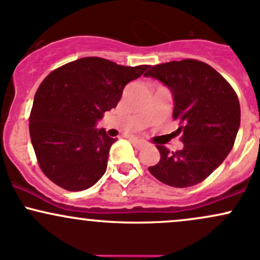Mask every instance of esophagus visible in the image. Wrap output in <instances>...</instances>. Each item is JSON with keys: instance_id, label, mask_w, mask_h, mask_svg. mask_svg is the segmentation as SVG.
I'll return each instance as SVG.
<instances>
[{"instance_id": "obj_1", "label": "esophagus", "mask_w": 260, "mask_h": 260, "mask_svg": "<svg viewBox=\"0 0 260 260\" xmlns=\"http://www.w3.org/2000/svg\"><path fill=\"white\" fill-rule=\"evenodd\" d=\"M131 143L133 144V147H135L136 149H142V148L145 147V143L143 141H139V139H136V138L131 139Z\"/></svg>"}]
</instances>
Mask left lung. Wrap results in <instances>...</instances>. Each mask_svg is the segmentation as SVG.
Here are the masks:
<instances>
[{
  "label": "left lung",
  "mask_w": 260,
  "mask_h": 260,
  "mask_svg": "<svg viewBox=\"0 0 260 260\" xmlns=\"http://www.w3.org/2000/svg\"><path fill=\"white\" fill-rule=\"evenodd\" d=\"M145 78L170 90L174 118H180L182 149L170 153L156 145L160 160L149 167L159 181L173 187L200 184L215 172L235 144L241 107L235 90L206 62L193 59L154 65Z\"/></svg>",
  "instance_id": "8db88e82"
}]
</instances>
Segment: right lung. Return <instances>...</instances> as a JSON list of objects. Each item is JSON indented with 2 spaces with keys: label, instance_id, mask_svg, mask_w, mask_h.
Here are the masks:
<instances>
[{
  "label": "right lung",
  "instance_id": "obj_1",
  "mask_svg": "<svg viewBox=\"0 0 260 260\" xmlns=\"http://www.w3.org/2000/svg\"><path fill=\"white\" fill-rule=\"evenodd\" d=\"M149 68L87 56L62 65L43 80L34 96L29 133L48 179L65 190L81 191L102 178L116 139L96 124L117 106L125 85Z\"/></svg>",
  "mask_w": 260,
  "mask_h": 260
}]
</instances>
